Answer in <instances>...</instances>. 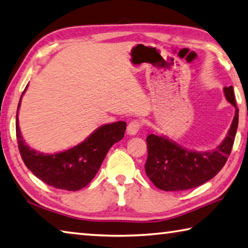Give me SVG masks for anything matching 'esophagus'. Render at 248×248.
<instances>
[{
  "label": "esophagus",
  "instance_id": "obj_1",
  "mask_svg": "<svg viewBox=\"0 0 248 248\" xmlns=\"http://www.w3.org/2000/svg\"><path fill=\"white\" fill-rule=\"evenodd\" d=\"M140 127H141V123H140L138 120H133L132 122L127 125V134L132 135V136L133 135H136Z\"/></svg>",
  "mask_w": 248,
  "mask_h": 248
}]
</instances>
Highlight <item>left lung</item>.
Returning a JSON list of instances; mask_svg holds the SVG:
<instances>
[{"mask_svg": "<svg viewBox=\"0 0 248 248\" xmlns=\"http://www.w3.org/2000/svg\"><path fill=\"white\" fill-rule=\"evenodd\" d=\"M227 100L234 106L235 114L227 137L211 151H190L164 136L147 137L146 174L156 188L164 191H184L199 186L214 178L230 155L239 124L233 87L223 88Z\"/></svg>", "mask_w": 248, "mask_h": 248, "instance_id": "left-lung-1", "label": "left lung"}]
</instances>
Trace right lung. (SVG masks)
I'll return each instance as SVG.
<instances>
[{
    "instance_id": "1",
    "label": "right lung",
    "mask_w": 248,
    "mask_h": 248,
    "mask_svg": "<svg viewBox=\"0 0 248 248\" xmlns=\"http://www.w3.org/2000/svg\"><path fill=\"white\" fill-rule=\"evenodd\" d=\"M22 95L16 114V136L23 163L37 178L56 189L78 191L86 186L99 170L109 149L124 137L126 123L120 121L102 125L83 142L63 152L40 153L26 144L21 136L18 111Z\"/></svg>"
}]
</instances>
